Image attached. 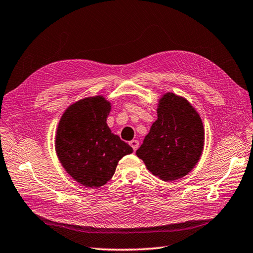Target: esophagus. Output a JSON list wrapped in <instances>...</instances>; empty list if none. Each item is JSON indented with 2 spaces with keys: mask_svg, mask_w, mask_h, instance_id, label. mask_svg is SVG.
Listing matches in <instances>:
<instances>
[{
  "mask_svg": "<svg viewBox=\"0 0 253 253\" xmlns=\"http://www.w3.org/2000/svg\"><path fill=\"white\" fill-rule=\"evenodd\" d=\"M130 145L132 146V148H133V151L135 152L136 149L138 148V146H140V143H138V141L137 140H132L131 142H130Z\"/></svg>",
  "mask_w": 253,
  "mask_h": 253,
  "instance_id": "34e87169",
  "label": "esophagus"
}]
</instances>
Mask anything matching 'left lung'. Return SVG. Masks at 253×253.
Returning a JSON list of instances; mask_svg holds the SVG:
<instances>
[{
  "instance_id": "left-lung-1",
  "label": "left lung",
  "mask_w": 253,
  "mask_h": 253,
  "mask_svg": "<svg viewBox=\"0 0 253 253\" xmlns=\"http://www.w3.org/2000/svg\"><path fill=\"white\" fill-rule=\"evenodd\" d=\"M153 123L136 155L163 181L191 171L204 147V127L198 111L184 97L169 91L158 99Z\"/></svg>"
}]
</instances>
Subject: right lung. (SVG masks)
<instances>
[{
  "label": "right lung",
  "mask_w": 253,
  "mask_h": 253,
  "mask_svg": "<svg viewBox=\"0 0 253 253\" xmlns=\"http://www.w3.org/2000/svg\"><path fill=\"white\" fill-rule=\"evenodd\" d=\"M111 104L102 95L85 97L66 108L55 132V153L75 181L99 188L115 174L120 159L133 152L107 125Z\"/></svg>",
  "instance_id": "add662e5"
}]
</instances>
